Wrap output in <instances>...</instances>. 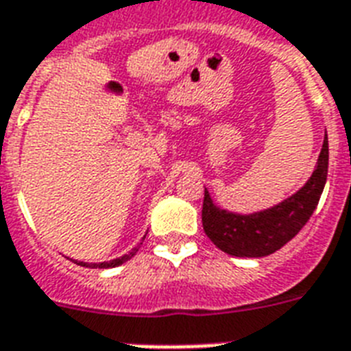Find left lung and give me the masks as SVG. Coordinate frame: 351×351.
Segmentation results:
<instances>
[{
  "mask_svg": "<svg viewBox=\"0 0 351 351\" xmlns=\"http://www.w3.org/2000/svg\"><path fill=\"white\" fill-rule=\"evenodd\" d=\"M326 176L328 137H324L312 178L299 192L274 208L252 215L230 214L217 208L204 189L201 212L204 234L219 250L235 257H265L274 254L293 239L312 217L324 190Z\"/></svg>",
  "mask_w": 351,
  "mask_h": 351,
  "instance_id": "1",
  "label": "left lung"
}]
</instances>
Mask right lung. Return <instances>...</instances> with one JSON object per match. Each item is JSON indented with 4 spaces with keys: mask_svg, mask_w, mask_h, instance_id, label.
Wrapping results in <instances>:
<instances>
[{
    "mask_svg": "<svg viewBox=\"0 0 351 351\" xmlns=\"http://www.w3.org/2000/svg\"><path fill=\"white\" fill-rule=\"evenodd\" d=\"M137 250H139V248H134V250H132L130 254L123 255V257H117V259H114V261H108V263H99V265H92V268H114V266H119V265H123V263H127L128 259H132V257L136 255ZM75 263H77V261H75ZM77 265H80V266H88V265H86V263H77Z\"/></svg>",
    "mask_w": 351,
    "mask_h": 351,
    "instance_id": "add662e5",
    "label": "right lung"
}]
</instances>
